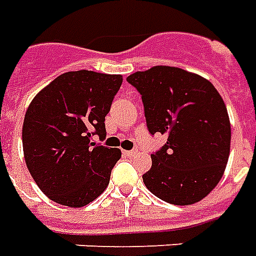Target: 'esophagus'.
Here are the masks:
<instances>
[{
    "mask_svg": "<svg viewBox=\"0 0 256 256\" xmlns=\"http://www.w3.org/2000/svg\"><path fill=\"white\" fill-rule=\"evenodd\" d=\"M125 156H128V157H135L136 156V150H130V152H124Z\"/></svg>",
    "mask_w": 256,
    "mask_h": 256,
    "instance_id": "esophagus-1",
    "label": "esophagus"
}]
</instances>
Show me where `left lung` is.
Returning a JSON list of instances; mask_svg holds the SVG:
<instances>
[{"label": "left lung", "mask_w": 256, "mask_h": 256, "mask_svg": "<svg viewBox=\"0 0 256 256\" xmlns=\"http://www.w3.org/2000/svg\"><path fill=\"white\" fill-rule=\"evenodd\" d=\"M126 81L142 95L148 132L166 135L143 183L170 204L198 202L215 189L229 160L232 130L222 96L208 80L179 67L154 66Z\"/></svg>", "instance_id": "8db88e82"}]
</instances>
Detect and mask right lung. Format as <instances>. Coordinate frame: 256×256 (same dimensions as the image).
<instances>
[{"instance_id": "1", "label": "right lung", "mask_w": 256, "mask_h": 256, "mask_svg": "<svg viewBox=\"0 0 256 256\" xmlns=\"http://www.w3.org/2000/svg\"><path fill=\"white\" fill-rule=\"evenodd\" d=\"M121 74L78 70L56 77L27 108L22 140L34 182L60 206L81 208L106 190L121 150L98 146Z\"/></svg>"}]
</instances>
